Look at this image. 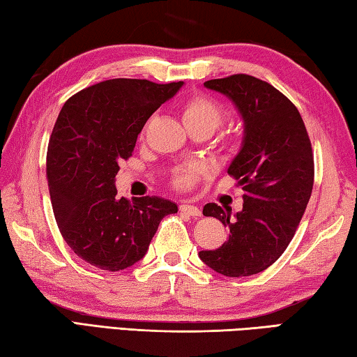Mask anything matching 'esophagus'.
I'll use <instances>...</instances> for the list:
<instances>
[{
    "label": "esophagus",
    "mask_w": 357,
    "mask_h": 357,
    "mask_svg": "<svg viewBox=\"0 0 357 357\" xmlns=\"http://www.w3.org/2000/svg\"><path fill=\"white\" fill-rule=\"evenodd\" d=\"M180 211H182V213L190 215V216H201V210H199L196 205H191V204L180 205Z\"/></svg>",
    "instance_id": "34e87169"
}]
</instances>
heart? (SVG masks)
Instances as JSON below:
<instances>
[{
	"instance_id": "1",
	"label": "heart",
	"mask_w": 357,
	"mask_h": 357,
	"mask_svg": "<svg viewBox=\"0 0 357 357\" xmlns=\"http://www.w3.org/2000/svg\"><path fill=\"white\" fill-rule=\"evenodd\" d=\"M180 114L186 128L207 127L210 131L220 127L224 121L222 106L205 93H195L186 97L180 105ZM199 177L197 167H180L172 175V183L175 188L186 190L195 185Z\"/></svg>"
}]
</instances>
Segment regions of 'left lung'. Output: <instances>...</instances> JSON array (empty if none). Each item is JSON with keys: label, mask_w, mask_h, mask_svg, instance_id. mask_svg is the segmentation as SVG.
Instances as JSON below:
<instances>
[{"label": "left lung", "mask_w": 357, "mask_h": 357, "mask_svg": "<svg viewBox=\"0 0 357 357\" xmlns=\"http://www.w3.org/2000/svg\"><path fill=\"white\" fill-rule=\"evenodd\" d=\"M245 121V139L229 175L243 186V210L207 204L202 213L229 227V240L199 257L229 278L251 276L273 265L295 236L314 188V152L303 117L282 92L251 75L210 79Z\"/></svg>", "instance_id": "left-lung-1"}]
</instances>
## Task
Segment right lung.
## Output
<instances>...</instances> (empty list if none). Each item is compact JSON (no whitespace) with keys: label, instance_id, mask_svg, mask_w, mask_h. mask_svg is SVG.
<instances>
[{"label":"right lung","instance_id":"obj_1","mask_svg":"<svg viewBox=\"0 0 357 357\" xmlns=\"http://www.w3.org/2000/svg\"><path fill=\"white\" fill-rule=\"evenodd\" d=\"M182 84L106 79L72 96L56 119L47 150L54 220L72 251L92 266L135 265L162 218L177 213V205L156 196L119 199L114 178L147 119Z\"/></svg>","mask_w":357,"mask_h":357}]
</instances>
